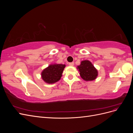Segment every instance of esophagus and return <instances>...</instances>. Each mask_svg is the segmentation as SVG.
Segmentation results:
<instances>
[{"mask_svg":"<svg viewBox=\"0 0 133 133\" xmlns=\"http://www.w3.org/2000/svg\"><path fill=\"white\" fill-rule=\"evenodd\" d=\"M74 65V62L69 63V66H73Z\"/></svg>","mask_w":133,"mask_h":133,"instance_id":"esophagus-1","label":"esophagus"}]
</instances>
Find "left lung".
<instances>
[{
    "instance_id": "obj_1",
    "label": "left lung",
    "mask_w": 133,
    "mask_h": 133,
    "mask_svg": "<svg viewBox=\"0 0 133 133\" xmlns=\"http://www.w3.org/2000/svg\"><path fill=\"white\" fill-rule=\"evenodd\" d=\"M81 77L86 81H91L98 76V71L90 62L84 60L78 66Z\"/></svg>"
}]
</instances>
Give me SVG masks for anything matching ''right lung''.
Here are the masks:
<instances>
[{"label":"right lung","mask_w":133,"mask_h":133,"mask_svg":"<svg viewBox=\"0 0 133 133\" xmlns=\"http://www.w3.org/2000/svg\"><path fill=\"white\" fill-rule=\"evenodd\" d=\"M65 65L64 64H53L50 65L42 73V77L44 81L48 84L57 82L61 78Z\"/></svg>","instance_id":"obj_1"}]
</instances>
